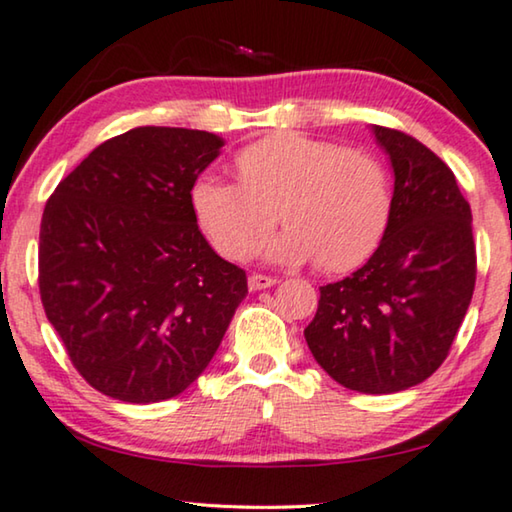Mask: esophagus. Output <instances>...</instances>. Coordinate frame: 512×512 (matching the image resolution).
I'll use <instances>...</instances> for the list:
<instances>
[{
	"mask_svg": "<svg viewBox=\"0 0 512 512\" xmlns=\"http://www.w3.org/2000/svg\"><path fill=\"white\" fill-rule=\"evenodd\" d=\"M277 284V279L268 277V274H251L249 277V291H263V288H270Z\"/></svg>",
	"mask_w": 512,
	"mask_h": 512,
	"instance_id": "34e87169",
	"label": "esophagus"
}]
</instances>
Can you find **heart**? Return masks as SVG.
<instances>
[{"mask_svg":"<svg viewBox=\"0 0 512 512\" xmlns=\"http://www.w3.org/2000/svg\"><path fill=\"white\" fill-rule=\"evenodd\" d=\"M240 180L203 173L191 184V207L214 249L244 258L261 247L272 263L316 258L328 272L365 263L390 219V180L374 154L298 131L270 133L235 154Z\"/></svg>","mask_w":512,"mask_h":512,"instance_id":"1","label":"heart"}]
</instances>
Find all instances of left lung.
Masks as SVG:
<instances>
[{"instance_id": "8db88e82", "label": "left lung", "mask_w": 512, "mask_h": 512, "mask_svg": "<svg viewBox=\"0 0 512 512\" xmlns=\"http://www.w3.org/2000/svg\"><path fill=\"white\" fill-rule=\"evenodd\" d=\"M372 131L395 173L388 226L360 270L321 286L305 339L344 388L390 395L446 360L476 286V244L453 170L402 131Z\"/></svg>"}]
</instances>
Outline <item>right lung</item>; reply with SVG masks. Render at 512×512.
<instances>
[{"label": "right lung", "instance_id": "right-lung-1", "mask_svg": "<svg viewBox=\"0 0 512 512\" xmlns=\"http://www.w3.org/2000/svg\"><path fill=\"white\" fill-rule=\"evenodd\" d=\"M224 138L138 127L101 143L57 184L39 235V291L80 376L103 395L152 404L210 365L247 295L214 251L191 184Z\"/></svg>", "mask_w": 512, "mask_h": 512}]
</instances>
